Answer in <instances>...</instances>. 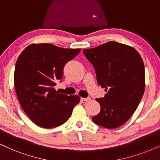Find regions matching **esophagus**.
<instances>
[{"instance_id":"esophagus-1","label":"esophagus","mask_w":160,"mask_h":160,"mask_svg":"<svg viewBox=\"0 0 160 160\" xmlns=\"http://www.w3.org/2000/svg\"><path fill=\"white\" fill-rule=\"evenodd\" d=\"M81 99L82 100V101H84V102H88V101H90V98H81Z\"/></svg>"}]
</instances>
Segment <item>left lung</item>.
Segmentation results:
<instances>
[{
	"label": "left lung",
	"mask_w": 160,
	"mask_h": 160,
	"mask_svg": "<svg viewBox=\"0 0 160 160\" xmlns=\"http://www.w3.org/2000/svg\"><path fill=\"white\" fill-rule=\"evenodd\" d=\"M84 56L93 65L98 84L107 91L96 101L101 106L92 121L109 129L125 123L140 102L145 88V66L136 49L110 41L91 49Z\"/></svg>",
	"instance_id": "8db88e82"
}]
</instances>
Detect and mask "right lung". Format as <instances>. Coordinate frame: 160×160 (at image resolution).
<instances>
[{"label":"right lung","instance_id":"obj_1","mask_svg":"<svg viewBox=\"0 0 160 160\" xmlns=\"http://www.w3.org/2000/svg\"><path fill=\"white\" fill-rule=\"evenodd\" d=\"M80 52L81 49L32 44L18 58L14 72L18 98L25 113L39 127L62 125L79 103V96L59 93L55 86L62 78L64 65Z\"/></svg>","mask_w":160,"mask_h":160}]
</instances>
